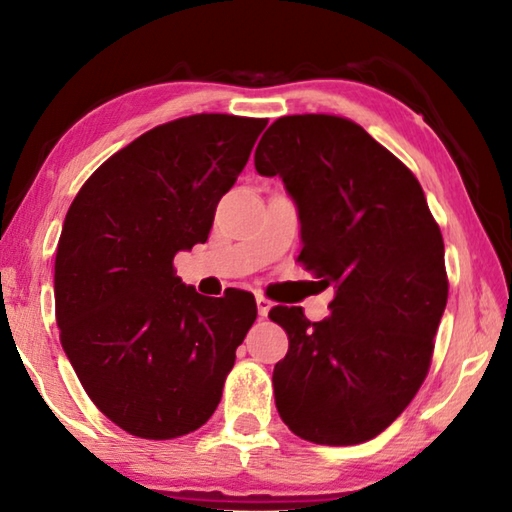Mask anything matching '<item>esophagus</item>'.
I'll list each match as a JSON object with an SVG mask.
<instances>
[{"label": "esophagus", "mask_w": 512, "mask_h": 512, "mask_svg": "<svg viewBox=\"0 0 512 512\" xmlns=\"http://www.w3.org/2000/svg\"><path fill=\"white\" fill-rule=\"evenodd\" d=\"M255 302H257L259 317H266L270 313V308H273V302H270V299H266L264 295H255Z\"/></svg>", "instance_id": "1"}]
</instances>
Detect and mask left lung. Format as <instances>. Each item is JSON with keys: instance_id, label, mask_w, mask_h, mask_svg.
Instances as JSON below:
<instances>
[{"instance_id": "1", "label": "left lung", "mask_w": 512, "mask_h": 512, "mask_svg": "<svg viewBox=\"0 0 512 512\" xmlns=\"http://www.w3.org/2000/svg\"><path fill=\"white\" fill-rule=\"evenodd\" d=\"M297 204L299 262L333 288L330 315L275 306L288 353L275 364L279 417L326 446L368 442L424 384L448 277L442 230L417 177L362 126L335 115H288L255 150Z\"/></svg>"}]
</instances>
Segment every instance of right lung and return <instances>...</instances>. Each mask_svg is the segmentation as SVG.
<instances>
[{
  "instance_id": "add662e5",
  "label": "right lung",
  "mask_w": 512,
  "mask_h": 512,
  "mask_svg": "<svg viewBox=\"0 0 512 512\" xmlns=\"http://www.w3.org/2000/svg\"><path fill=\"white\" fill-rule=\"evenodd\" d=\"M268 119L202 113L148 130L99 166L70 204L55 257L64 353L93 404L126 433L173 439L222 399L255 297L199 295L175 275Z\"/></svg>"
}]
</instances>
